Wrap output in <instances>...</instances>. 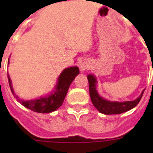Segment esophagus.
<instances>
[{"label":"esophagus","instance_id":"1","mask_svg":"<svg viewBox=\"0 0 153 153\" xmlns=\"http://www.w3.org/2000/svg\"><path fill=\"white\" fill-rule=\"evenodd\" d=\"M88 67V62H85V61H82V62H80V64H79V68H80V71H84L87 69Z\"/></svg>","mask_w":153,"mask_h":153}]
</instances>
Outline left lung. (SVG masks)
<instances>
[{
  "mask_svg": "<svg viewBox=\"0 0 153 153\" xmlns=\"http://www.w3.org/2000/svg\"><path fill=\"white\" fill-rule=\"evenodd\" d=\"M87 79L89 82V90H90V96L91 102L94 106L98 109V111L103 114H120L126 111L130 110L137 105L142 98V91L140 96L137 99L133 101H126V102H114L105 99L99 95L97 91V79L94 74H88Z\"/></svg>",
  "mask_w": 153,
  "mask_h": 153,
  "instance_id": "left-lung-1",
  "label": "left lung"
}]
</instances>
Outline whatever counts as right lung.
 I'll return each mask as SVG.
<instances>
[{"mask_svg": "<svg viewBox=\"0 0 153 153\" xmlns=\"http://www.w3.org/2000/svg\"><path fill=\"white\" fill-rule=\"evenodd\" d=\"M9 63V60L8 61ZM79 74V70L78 67H71L66 68L62 71L60 75L58 78V82L55 86L52 93L48 95L40 97L36 99L25 101L20 99L17 95H16L15 92L13 91L12 81L9 75L8 74V79L10 90L15 98L20 104L24 105L27 109H31L32 111L36 113H42V114H48L55 111L62 105L64 98L67 95V91L70 87V85L74 81V78Z\"/></svg>", "mask_w": 153, "mask_h": 153, "instance_id": "1", "label": "right lung"}]
</instances>
